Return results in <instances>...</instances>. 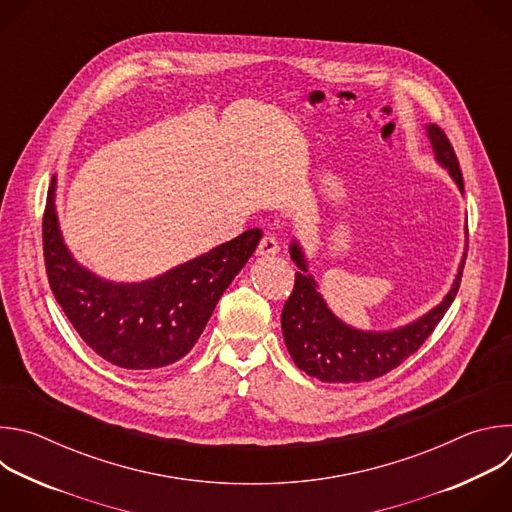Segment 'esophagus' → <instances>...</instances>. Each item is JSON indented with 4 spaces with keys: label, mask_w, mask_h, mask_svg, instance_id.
<instances>
[{
    "label": "esophagus",
    "mask_w": 512,
    "mask_h": 512,
    "mask_svg": "<svg viewBox=\"0 0 512 512\" xmlns=\"http://www.w3.org/2000/svg\"><path fill=\"white\" fill-rule=\"evenodd\" d=\"M277 251H279V245H277L275 237H271V235H265V237L259 241L257 253H259L261 257H273Z\"/></svg>",
    "instance_id": "obj_1"
}]
</instances>
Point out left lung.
Listing matches in <instances>:
<instances>
[{
    "instance_id": "1",
    "label": "left lung",
    "mask_w": 512,
    "mask_h": 512,
    "mask_svg": "<svg viewBox=\"0 0 512 512\" xmlns=\"http://www.w3.org/2000/svg\"><path fill=\"white\" fill-rule=\"evenodd\" d=\"M427 135L437 162L448 168L450 176L464 192L462 170L448 135L435 123L427 127ZM291 259L302 271L296 273L294 289L281 312L283 340L298 369L324 383L373 381L397 369L405 358L419 350L452 306L466 263L464 255L446 300L417 322L393 332H358L342 324L326 308L312 275L306 273V261L296 243H291Z\"/></svg>"
}]
</instances>
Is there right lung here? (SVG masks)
<instances>
[{"mask_svg": "<svg viewBox=\"0 0 512 512\" xmlns=\"http://www.w3.org/2000/svg\"><path fill=\"white\" fill-rule=\"evenodd\" d=\"M52 178L42 218L44 265L52 294L79 336L107 362L152 371L180 360L200 338L223 291L253 255L249 229L210 253L143 283H111L66 251L54 212Z\"/></svg>", "mask_w": 512, "mask_h": 512, "instance_id": "1", "label": "right lung"}]
</instances>
